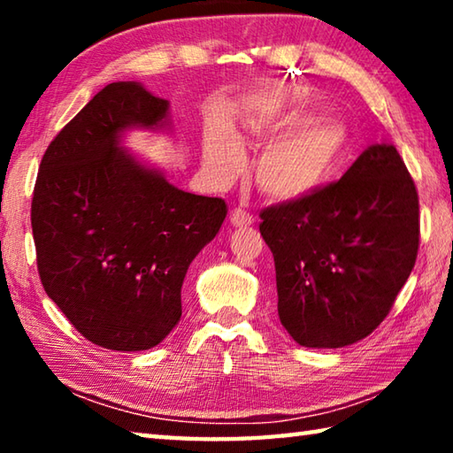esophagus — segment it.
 Listing matches in <instances>:
<instances>
[{"mask_svg": "<svg viewBox=\"0 0 453 453\" xmlns=\"http://www.w3.org/2000/svg\"><path fill=\"white\" fill-rule=\"evenodd\" d=\"M229 221H232L234 227H248L254 224V218H251L245 210L235 208V210H232V213H229Z\"/></svg>", "mask_w": 453, "mask_h": 453, "instance_id": "34e87169", "label": "esophagus"}]
</instances>
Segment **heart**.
<instances>
[{
	"instance_id": "heart-1",
	"label": "heart",
	"mask_w": 453,
	"mask_h": 453,
	"mask_svg": "<svg viewBox=\"0 0 453 453\" xmlns=\"http://www.w3.org/2000/svg\"><path fill=\"white\" fill-rule=\"evenodd\" d=\"M243 129L256 142L270 140L256 162L259 189L275 202H297L332 180L349 132L334 116H310L297 105L264 102L245 113ZM243 164L242 143L226 121L216 119L203 135V165L216 183H227Z\"/></svg>"
}]
</instances>
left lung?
<instances>
[{"label":"left lung","mask_w":453,"mask_h":453,"mask_svg":"<svg viewBox=\"0 0 453 453\" xmlns=\"http://www.w3.org/2000/svg\"><path fill=\"white\" fill-rule=\"evenodd\" d=\"M273 254L278 313L305 348L370 335L416 265V183L392 143H373L342 180L259 213Z\"/></svg>","instance_id":"1"}]
</instances>
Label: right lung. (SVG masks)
I'll list each match as a JSON object with an SVG mask.
<instances>
[{
  "label": "right lung",
  "instance_id": "right-lung-1",
  "mask_svg": "<svg viewBox=\"0 0 453 453\" xmlns=\"http://www.w3.org/2000/svg\"><path fill=\"white\" fill-rule=\"evenodd\" d=\"M167 110L142 83H110L48 145L37 173L42 286L107 349H150L178 326L188 267L227 213L221 197L178 189L119 145L132 127L170 126Z\"/></svg>",
  "mask_w": 453,
  "mask_h": 453
}]
</instances>
